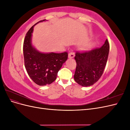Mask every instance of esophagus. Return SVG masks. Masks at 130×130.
<instances>
[{"label": "esophagus", "mask_w": 130, "mask_h": 130, "mask_svg": "<svg viewBox=\"0 0 130 130\" xmlns=\"http://www.w3.org/2000/svg\"><path fill=\"white\" fill-rule=\"evenodd\" d=\"M75 56V54L73 52H70L68 54L69 58H73Z\"/></svg>", "instance_id": "esophagus-1"}]
</instances>
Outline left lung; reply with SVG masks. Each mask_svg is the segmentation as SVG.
<instances>
[{"label": "left lung", "instance_id": "1", "mask_svg": "<svg viewBox=\"0 0 130 130\" xmlns=\"http://www.w3.org/2000/svg\"><path fill=\"white\" fill-rule=\"evenodd\" d=\"M109 44L106 39L103 45L89 51L76 52L74 80L84 87L92 86L99 80L107 63Z\"/></svg>", "mask_w": 130, "mask_h": 130}]
</instances>
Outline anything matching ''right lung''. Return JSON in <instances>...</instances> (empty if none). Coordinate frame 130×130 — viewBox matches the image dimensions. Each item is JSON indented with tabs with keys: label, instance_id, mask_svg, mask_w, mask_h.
Masks as SVG:
<instances>
[{
	"label": "right lung",
	"instance_id": "right-lung-1",
	"mask_svg": "<svg viewBox=\"0 0 130 130\" xmlns=\"http://www.w3.org/2000/svg\"><path fill=\"white\" fill-rule=\"evenodd\" d=\"M45 20L39 21L36 24ZM34 25L27 31L23 43L24 65L29 76L35 83L39 86H45L51 84L56 80L59 70L67 60L68 53L44 54L38 52L31 45Z\"/></svg>",
	"mask_w": 130,
	"mask_h": 130
}]
</instances>
